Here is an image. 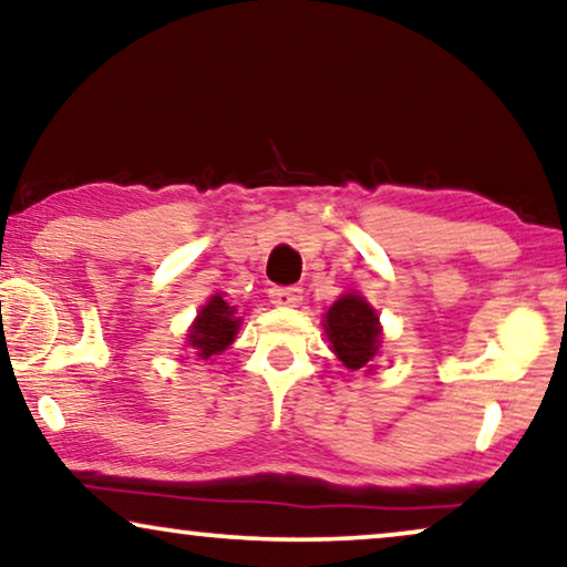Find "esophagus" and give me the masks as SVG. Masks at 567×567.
I'll list each match as a JSON object with an SVG mask.
<instances>
[{
    "mask_svg": "<svg viewBox=\"0 0 567 567\" xmlns=\"http://www.w3.org/2000/svg\"><path fill=\"white\" fill-rule=\"evenodd\" d=\"M268 297L278 307H297L301 301V289L299 286H274L268 291Z\"/></svg>",
    "mask_w": 567,
    "mask_h": 567,
    "instance_id": "34e87169",
    "label": "esophagus"
}]
</instances>
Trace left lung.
I'll return each mask as SVG.
<instances>
[{
  "label": "left lung",
  "mask_w": 567,
  "mask_h": 567,
  "mask_svg": "<svg viewBox=\"0 0 567 567\" xmlns=\"http://www.w3.org/2000/svg\"><path fill=\"white\" fill-rule=\"evenodd\" d=\"M332 351L348 369H363L379 351V317L359 293H346L324 315Z\"/></svg>",
  "instance_id": "1"
}]
</instances>
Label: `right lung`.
I'll use <instances>...</instances> for the list:
<instances>
[{
	"label": "right lung",
	"instance_id": "right-lung-1",
	"mask_svg": "<svg viewBox=\"0 0 567 567\" xmlns=\"http://www.w3.org/2000/svg\"><path fill=\"white\" fill-rule=\"evenodd\" d=\"M239 330V317H235V307H229L224 297H212V301L200 309L198 320L190 330V348L198 359H212L219 355L224 348L231 346Z\"/></svg>",
	"mask_w": 567,
	"mask_h": 567
}]
</instances>
